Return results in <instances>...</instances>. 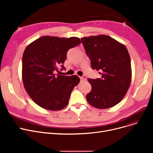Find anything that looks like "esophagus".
<instances>
[{
	"label": "esophagus",
	"instance_id": "34e87169",
	"mask_svg": "<svg viewBox=\"0 0 153 153\" xmlns=\"http://www.w3.org/2000/svg\"><path fill=\"white\" fill-rule=\"evenodd\" d=\"M79 78L81 79V81H86V79H87L85 76H82V77H79Z\"/></svg>",
	"mask_w": 153,
	"mask_h": 153
}]
</instances>
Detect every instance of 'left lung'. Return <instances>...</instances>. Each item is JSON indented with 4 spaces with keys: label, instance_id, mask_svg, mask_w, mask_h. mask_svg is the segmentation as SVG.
<instances>
[{
    "label": "left lung",
    "instance_id": "obj_1",
    "mask_svg": "<svg viewBox=\"0 0 153 153\" xmlns=\"http://www.w3.org/2000/svg\"><path fill=\"white\" fill-rule=\"evenodd\" d=\"M81 42L92 68L101 75V78L87 79L92 86L85 96L88 103L100 109L116 105L124 98L131 83V60L127 48L105 35L84 37Z\"/></svg>",
    "mask_w": 153,
    "mask_h": 153
}]
</instances>
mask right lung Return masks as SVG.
Segmentation results:
<instances>
[{
  "mask_svg": "<svg viewBox=\"0 0 153 153\" xmlns=\"http://www.w3.org/2000/svg\"><path fill=\"white\" fill-rule=\"evenodd\" d=\"M81 43L77 37L45 36L28 45L22 57L24 87L38 105L48 110H60L69 103L71 92L79 81L76 75L55 74L63 63L68 51Z\"/></svg>",
  "mask_w": 153,
  "mask_h": 153,
  "instance_id": "obj_1",
  "label": "right lung"
}]
</instances>
